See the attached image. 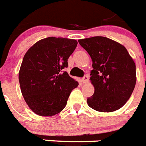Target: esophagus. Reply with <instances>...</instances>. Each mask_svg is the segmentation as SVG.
<instances>
[{
	"label": "esophagus",
	"mask_w": 146,
	"mask_h": 146,
	"mask_svg": "<svg viewBox=\"0 0 146 146\" xmlns=\"http://www.w3.org/2000/svg\"><path fill=\"white\" fill-rule=\"evenodd\" d=\"M89 75H88V74H86V75H84V76L82 78V82L84 83V84H87V83L89 81Z\"/></svg>",
	"instance_id": "1"
}]
</instances>
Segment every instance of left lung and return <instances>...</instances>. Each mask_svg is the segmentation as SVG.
Listing matches in <instances>:
<instances>
[{
	"label": "left lung",
	"instance_id": "8db88e82",
	"mask_svg": "<svg viewBox=\"0 0 146 146\" xmlns=\"http://www.w3.org/2000/svg\"><path fill=\"white\" fill-rule=\"evenodd\" d=\"M93 61L90 72L95 92L87 98L91 108L111 112L130 99L136 82V65L127 49L108 38L96 36L78 40Z\"/></svg>",
	"mask_w": 146,
	"mask_h": 146
}]
</instances>
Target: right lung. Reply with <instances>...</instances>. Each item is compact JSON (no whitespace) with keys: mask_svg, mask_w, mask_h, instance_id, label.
Wrapping results in <instances>:
<instances>
[{"mask_svg":"<svg viewBox=\"0 0 146 146\" xmlns=\"http://www.w3.org/2000/svg\"><path fill=\"white\" fill-rule=\"evenodd\" d=\"M78 41L63 38H44L24 56L19 80L27 105L40 116H53L63 110L71 92L78 86L64 71Z\"/></svg>","mask_w":146,"mask_h":146,"instance_id":"add662e5","label":"right lung"}]
</instances>
